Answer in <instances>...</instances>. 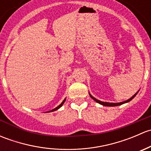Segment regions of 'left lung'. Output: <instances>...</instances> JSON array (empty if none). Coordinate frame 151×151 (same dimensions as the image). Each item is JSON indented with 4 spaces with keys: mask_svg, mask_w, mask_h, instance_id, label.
I'll return each mask as SVG.
<instances>
[{
    "mask_svg": "<svg viewBox=\"0 0 151 151\" xmlns=\"http://www.w3.org/2000/svg\"><path fill=\"white\" fill-rule=\"evenodd\" d=\"M138 93V92H137ZM137 93H135L134 95L132 97V98H130L129 99H128V100H126V101H123V102H120V103H109V102H104V101H99V100H97L96 99H95L94 98V97H93L91 95V94H90V96L91 97V98L93 99L94 100V101H96L97 103H99V104H102V105H104V106H119V105H121V104H125V103H127V102H129V101H130L132 99H134L135 97V96L137 95Z\"/></svg>",
    "mask_w": 151,
    "mask_h": 151,
    "instance_id": "8db88e82",
    "label": "left lung"
}]
</instances>
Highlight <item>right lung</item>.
I'll return each instance as SVG.
<instances>
[{"label":"right lung","instance_id":"add662e5","mask_svg":"<svg viewBox=\"0 0 151 151\" xmlns=\"http://www.w3.org/2000/svg\"><path fill=\"white\" fill-rule=\"evenodd\" d=\"M65 101H66V99H64V100H63V102H62V103H61V104H60V105H59V106H57V107H55V109H52V110H51V111H49V112H53V111H55V110H57V109H59V108H60V107H61V106H63V103H64V102H65Z\"/></svg>","mask_w":151,"mask_h":151}]
</instances>
